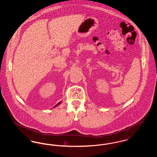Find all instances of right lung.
I'll use <instances>...</instances> for the list:
<instances>
[{
    "mask_svg": "<svg viewBox=\"0 0 157 157\" xmlns=\"http://www.w3.org/2000/svg\"><path fill=\"white\" fill-rule=\"evenodd\" d=\"M60 104H61V102H59V103H58L56 105L54 106V108H55V107H56V106H58V105H59Z\"/></svg>",
    "mask_w": 157,
    "mask_h": 157,
    "instance_id": "right-lung-1",
    "label": "right lung"
}]
</instances>
